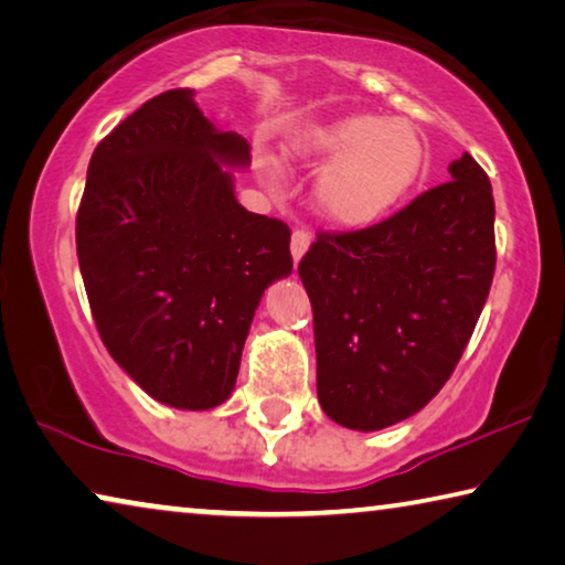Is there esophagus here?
Masks as SVG:
<instances>
[{"instance_id":"34e87169","label":"esophagus","mask_w":565,"mask_h":565,"mask_svg":"<svg viewBox=\"0 0 565 565\" xmlns=\"http://www.w3.org/2000/svg\"><path fill=\"white\" fill-rule=\"evenodd\" d=\"M311 244V234L307 228H294L291 234V256H294V264L301 262V256L307 254V248Z\"/></svg>"}]
</instances>
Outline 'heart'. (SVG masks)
Instances as JSON below:
<instances>
[{"mask_svg": "<svg viewBox=\"0 0 565 565\" xmlns=\"http://www.w3.org/2000/svg\"><path fill=\"white\" fill-rule=\"evenodd\" d=\"M289 153L331 163L317 188L327 218L339 226H366L415 185L425 166V140L407 120L347 115L301 130Z\"/></svg>", "mask_w": 565, "mask_h": 565, "instance_id": "obj_1", "label": "heart"}]
</instances>
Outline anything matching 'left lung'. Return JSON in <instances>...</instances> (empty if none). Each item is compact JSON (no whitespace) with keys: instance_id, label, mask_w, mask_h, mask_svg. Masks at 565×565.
Listing matches in <instances>:
<instances>
[{"instance_id":"8db88e82","label":"left lung","mask_w":565,"mask_h":565,"mask_svg":"<svg viewBox=\"0 0 565 565\" xmlns=\"http://www.w3.org/2000/svg\"><path fill=\"white\" fill-rule=\"evenodd\" d=\"M495 274V201L476 158L362 231H319L299 262L319 405L349 429L423 409L458 366Z\"/></svg>"}]
</instances>
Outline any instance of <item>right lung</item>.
I'll return each instance as SVG.
<instances>
[{"label":"right lung","instance_id":"obj_1","mask_svg":"<svg viewBox=\"0 0 565 565\" xmlns=\"http://www.w3.org/2000/svg\"><path fill=\"white\" fill-rule=\"evenodd\" d=\"M248 160L188 87L142 103L89 158L75 236L95 327L170 407L228 399L262 294L291 274L289 226L248 213L223 168Z\"/></svg>","mask_w":565,"mask_h":565}]
</instances>
